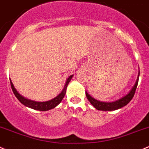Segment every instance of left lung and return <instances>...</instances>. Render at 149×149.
<instances>
[{"instance_id":"left-lung-1","label":"left lung","mask_w":149,"mask_h":149,"mask_svg":"<svg viewBox=\"0 0 149 149\" xmlns=\"http://www.w3.org/2000/svg\"><path fill=\"white\" fill-rule=\"evenodd\" d=\"M140 76V70L138 71V75H137V78L136 80L135 83L132 88L131 90L129 91L128 93L124 96V97H121L120 99L117 100H115L113 102H102L99 101V100H96L93 97H92L87 91H86V97H87L88 100L90 102L91 104L96 109L98 110H103V111H112V110H116L118 109L121 108V107H124L127 105L132 99L134 97V94L135 93L136 88H137V84H138V80H139Z\"/></svg>"}]
</instances>
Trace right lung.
Instances as JSON below:
<instances>
[{
    "label": "right lung",
    "mask_w": 149,
    "mask_h": 149,
    "mask_svg": "<svg viewBox=\"0 0 149 149\" xmlns=\"http://www.w3.org/2000/svg\"><path fill=\"white\" fill-rule=\"evenodd\" d=\"M72 77H73V74H72V75H70L68 77L67 80H66V84H65L64 87H63V89L61 91V92L58 95L57 97L52 99V100H49V101L46 102H36L33 101V100H31L25 98L23 96H22L20 93H18V91L16 90L15 86H14L11 79H10V83H11L12 89V91H13L14 93H15V97L17 98V100H19L22 104H24L25 106L30 107V108L31 109H33V110H40V111H47V110H51V109L55 108L56 106L58 105V104H60L61 102L62 101V100H63V97H64L65 94H66V88H67V86L69 83V82H70V80H72Z\"/></svg>",
    "instance_id": "add662e5"
}]
</instances>
